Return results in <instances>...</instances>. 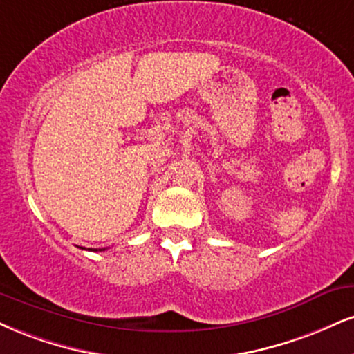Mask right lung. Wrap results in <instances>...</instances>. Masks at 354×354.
<instances>
[{"label":"right lung","instance_id":"obj_1","mask_svg":"<svg viewBox=\"0 0 354 354\" xmlns=\"http://www.w3.org/2000/svg\"><path fill=\"white\" fill-rule=\"evenodd\" d=\"M82 249H84V247H82ZM91 250H105V249H91Z\"/></svg>","mask_w":354,"mask_h":354}]
</instances>
